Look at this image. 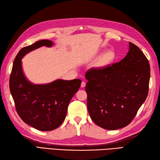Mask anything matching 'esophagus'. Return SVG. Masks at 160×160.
<instances>
[{"instance_id": "obj_1", "label": "esophagus", "mask_w": 160, "mask_h": 160, "mask_svg": "<svg viewBox=\"0 0 160 160\" xmlns=\"http://www.w3.org/2000/svg\"><path fill=\"white\" fill-rule=\"evenodd\" d=\"M85 86H86V82H84V81L82 82V83H81V87L83 88V87H85Z\"/></svg>"}]
</instances>
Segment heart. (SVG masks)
Returning a JSON list of instances; mask_svg holds the SVG:
<instances>
[{
	"mask_svg": "<svg viewBox=\"0 0 160 160\" xmlns=\"http://www.w3.org/2000/svg\"><path fill=\"white\" fill-rule=\"evenodd\" d=\"M110 56H111V55H106V57H105V59H109V58H110Z\"/></svg>",
	"mask_w": 160,
	"mask_h": 160,
	"instance_id": "b5f03b06",
	"label": "heart"
}]
</instances>
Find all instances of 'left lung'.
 <instances>
[{
    "instance_id": "1",
    "label": "left lung",
    "mask_w": 160,
    "mask_h": 160,
    "mask_svg": "<svg viewBox=\"0 0 160 160\" xmlns=\"http://www.w3.org/2000/svg\"><path fill=\"white\" fill-rule=\"evenodd\" d=\"M120 62L85 73L87 108L92 121L107 130L128 126L148 95L150 65L141 49L129 42Z\"/></svg>"
}]
</instances>
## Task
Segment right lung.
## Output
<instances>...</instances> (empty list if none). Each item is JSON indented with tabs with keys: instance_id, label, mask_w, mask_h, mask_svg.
Segmentation results:
<instances>
[{
	"instance_id": "obj_1",
	"label": "right lung",
	"mask_w": 160,
	"mask_h": 160,
	"mask_svg": "<svg viewBox=\"0 0 160 160\" xmlns=\"http://www.w3.org/2000/svg\"><path fill=\"white\" fill-rule=\"evenodd\" d=\"M42 46L51 47L52 42L39 40L19 51L12 68L9 88L16 111L21 119L36 129L51 131L58 128L64 121L68 105L78 91L82 81L57 80L42 85L28 82L22 71V57Z\"/></svg>"
}]
</instances>
